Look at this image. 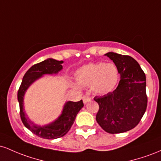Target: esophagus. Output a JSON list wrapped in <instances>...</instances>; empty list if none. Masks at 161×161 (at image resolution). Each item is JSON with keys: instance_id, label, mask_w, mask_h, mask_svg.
Instances as JSON below:
<instances>
[{"instance_id": "esophagus-1", "label": "esophagus", "mask_w": 161, "mask_h": 161, "mask_svg": "<svg viewBox=\"0 0 161 161\" xmlns=\"http://www.w3.org/2000/svg\"><path fill=\"white\" fill-rule=\"evenodd\" d=\"M82 100H83V103H84V104H86L88 102H89V101H90V100H91V98H90L89 97H88V96H83Z\"/></svg>"}]
</instances>
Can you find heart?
Returning a JSON list of instances; mask_svg holds the SVG:
<instances>
[{"label": "heart", "mask_w": 161, "mask_h": 161, "mask_svg": "<svg viewBox=\"0 0 161 161\" xmlns=\"http://www.w3.org/2000/svg\"><path fill=\"white\" fill-rule=\"evenodd\" d=\"M119 71L114 64H88L79 68L75 73V80L82 87L91 86L96 95H107L114 91L119 80ZM79 88L76 85L73 86Z\"/></svg>", "instance_id": "heart-1"}]
</instances>
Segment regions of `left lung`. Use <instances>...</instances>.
Wrapping results in <instances>:
<instances>
[{"label":"left lung","mask_w":161,"mask_h":161,"mask_svg":"<svg viewBox=\"0 0 161 161\" xmlns=\"http://www.w3.org/2000/svg\"><path fill=\"white\" fill-rule=\"evenodd\" d=\"M105 55L115 64L121 79L114 92L94 97L99 105L96 120L105 132L122 133L135 128L145 114V74L132 57L114 52Z\"/></svg>","instance_id":"8db88e82"}]
</instances>
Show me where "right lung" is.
Instances as JSON below:
<instances>
[{
  "mask_svg": "<svg viewBox=\"0 0 161 161\" xmlns=\"http://www.w3.org/2000/svg\"><path fill=\"white\" fill-rule=\"evenodd\" d=\"M63 63V60L59 61L54 59L48 58L33 65L24 75L17 94V98L19 104L20 117L24 125L38 137L46 139H55L60 138L69 132L72 125L74 123L77 114L84 106L82 101L81 100L77 102H66L61 115L56 120L47 125L41 126L33 123L24 111L23 97L28 88L35 81L41 78L43 75L57 74L63 69V66L61 65Z\"/></svg>",
  "mask_w": 161,
  "mask_h": 161,
  "instance_id": "obj_1",
  "label": "right lung"
}]
</instances>
